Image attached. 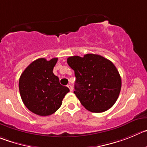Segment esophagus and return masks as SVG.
Wrapping results in <instances>:
<instances>
[{"label": "esophagus", "instance_id": "1", "mask_svg": "<svg viewBox=\"0 0 147 147\" xmlns=\"http://www.w3.org/2000/svg\"><path fill=\"white\" fill-rule=\"evenodd\" d=\"M67 87L69 88V89L70 91H72V90H73V88H72V86H71V85H68V86H67Z\"/></svg>", "mask_w": 147, "mask_h": 147}]
</instances>
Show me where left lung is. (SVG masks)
Returning a JSON list of instances; mask_svg holds the SVG:
<instances>
[{
    "instance_id": "1",
    "label": "left lung",
    "mask_w": 147,
    "mask_h": 147,
    "mask_svg": "<svg viewBox=\"0 0 147 147\" xmlns=\"http://www.w3.org/2000/svg\"><path fill=\"white\" fill-rule=\"evenodd\" d=\"M75 71L74 94L90 112H103L117 101L121 90V78L113 63L100 55L88 53L83 57L67 58Z\"/></svg>"
}]
</instances>
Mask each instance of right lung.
Segmentation results:
<instances>
[{
  "mask_svg": "<svg viewBox=\"0 0 147 147\" xmlns=\"http://www.w3.org/2000/svg\"><path fill=\"white\" fill-rule=\"evenodd\" d=\"M58 58L32 61L22 73L19 81L21 98L26 107L40 116L54 113L62 104L69 89L60 84L53 69Z\"/></svg>",
  "mask_w": 147,
  "mask_h": 147,
  "instance_id": "1",
  "label": "right lung"
}]
</instances>
